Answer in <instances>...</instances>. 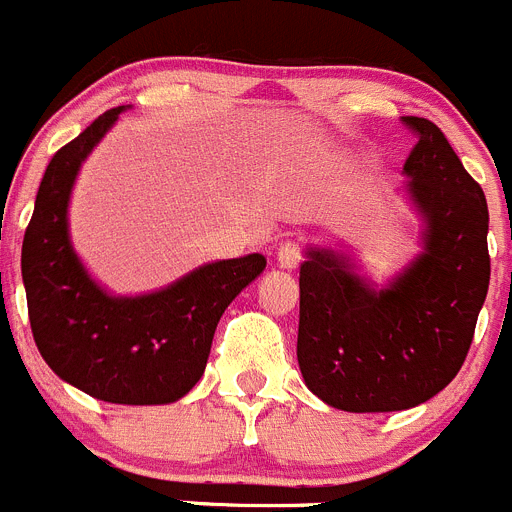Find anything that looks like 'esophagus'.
Segmentation results:
<instances>
[{
  "label": "esophagus",
  "mask_w": 512,
  "mask_h": 512,
  "mask_svg": "<svg viewBox=\"0 0 512 512\" xmlns=\"http://www.w3.org/2000/svg\"><path fill=\"white\" fill-rule=\"evenodd\" d=\"M300 260H303V245H300L298 240H288L280 245V250H278L280 267H288V270H293V267H298Z\"/></svg>",
  "instance_id": "1"
}]
</instances>
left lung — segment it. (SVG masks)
I'll return each mask as SVG.
<instances>
[{
	"label": "left lung",
	"mask_w": 512,
	"mask_h": 512,
	"mask_svg": "<svg viewBox=\"0 0 512 512\" xmlns=\"http://www.w3.org/2000/svg\"><path fill=\"white\" fill-rule=\"evenodd\" d=\"M404 171L427 219L424 255L374 293L333 252L300 265L298 364L315 396L343 412H401L457 376L490 285L487 202L455 148L427 118Z\"/></svg>",
	"instance_id": "left-lung-1"
}]
</instances>
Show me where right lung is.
Here are the masks:
<instances>
[{
	"label": "right lung",
	"mask_w": 512,
	"mask_h": 512,
	"mask_svg": "<svg viewBox=\"0 0 512 512\" xmlns=\"http://www.w3.org/2000/svg\"><path fill=\"white\" fill-rule=\"evenodd\" d=\"M121 111L95 118L47 164L22 242V280L32 336L60 379L111 404H169L204 374L219 318L265 257L212 262L143 298H111L85 275L68 240L70 189Z\"/></svg>",
	"instance_id": "add662e5"
}]
</instances>
